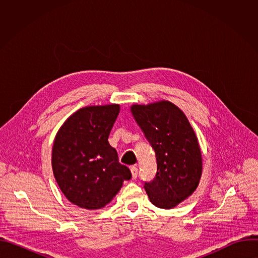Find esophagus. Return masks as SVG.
Instances as JSON below:
<instances>
[{"label": "esophagus", "mask_w": 258, "mask_h": 258, "mask_svg": "<svg viewBox=\"0 0 258 258\" xmlns=\"http://www.w3.org/2000/svg\"><path fill=\"white\" fill-rule=\"evenodd\" d=\"M131 171H132V176H133V178H134V179H135V178H137L138 173H139L138 168H137L136 166H132V167H131Z\"/></svg>", "instance_id": "1"}]
</instances>
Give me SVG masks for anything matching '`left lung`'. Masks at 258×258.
I'll list each match as a JSON object with an SVG mask.
<instances>
[{
	"label": "left lung",
	"instance_id": "1",
	"mask_svg": "<svg viewBox=\"0 0 258 258\" xmlns=\"http://www.w3.org/2000/svg\"><path fill=\"white\" fill-rule=\"evenodd\" d=\"M131 111L155 151L157 172L145 190L152 204L170 209L193 194L202 174L197 137L181 110L168 101L133 105Z\"/></svg>",
	"mask_w": 258,
	"mask_h": 258
}]
</instances>
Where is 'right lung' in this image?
I'll use <instances>...</instances> for the list:
<instances>
[{
  "instance_id": "right-lung-1",
  "label": "right lung",
  "mask_w": 258,
  "mask_h": 258,
  "mask_svg": "<svg viewBox=\"0 0 258 258\" xmlns=\"http://www.w3.org/2000/svg\"><path fill=\"white\" fill-rule=\"evenodd\" d=\"M119 110L117 104L84 107L66 119L55 137L54 176L65 197L82 208L104 207L132 177L108 142Z\"/></svg>"
}]
</instances>
